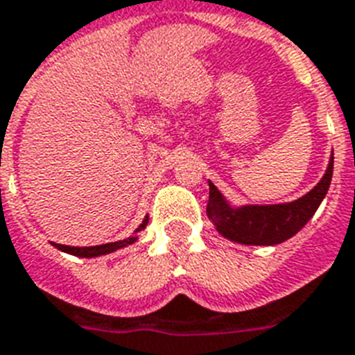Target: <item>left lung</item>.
Masks as SVG:
<instances>
[{
    "instance_id": "obj_1",
    "label": "left lung",
    "mask_w": 355,
    "mask_h": 355,
    "mask_svg": "<svg viewBox=\"0 0 355 355\" xmlns=\"http://www.w3.org/2000/svg\"><path fill=\"white\" fill-rule=\"evenodd\" d=\"M334 175V150L324 175L319 184L300 199L280 205H241L236 206L217 189L211 180L208 217L223 237L241 245H280L300 232L313 217L322 199L328 193Z\"/></svg>"
}]
</instances>
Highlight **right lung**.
<instances>
[{
    "label": "right lung",
    "instance_id": "right-lung-1",
    "mask_svg": "<svg viewBox=\"0 0 355 355\" xmlns=\"http://www.w3.org/2000/svg\"><path fill=\"white\" fill-rule=\"evenodd\" d=\"M147 223H149V216H145V219L141 221V225L134 230L132 236L125 237L121 241L105 243V245H96V247H68V245L53 243V247L58 248V250H62V252L71 254V256H79V258H97V256H105V254L116 252L119 248H125L128 247V245H132V243L138 241V232H141V230L147 227Z\"/></svg>",
    "mask_w": 355,
    "mask_h": 355
}]
</instances>
